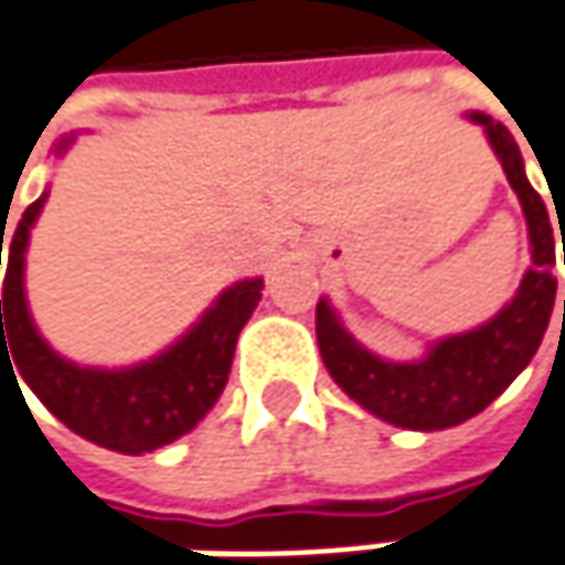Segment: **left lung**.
Listing matches in <instances>:
<instances>
[{
  "mask_svg": "<svg viewBox=\"0 0 565 565\" xmlns=\"http://www.w3.org/2000/svg\"><path fill=\"white\" fill-rule=\"evenodd\" d=\"M473 120L486 127L489 143L502 159V169L524 207L531 230L534 265L524 275L512 303L480 329L438 342L431 354L418 364L381 361L377 354L361 349L339 326L326 300L316 307V339L335 383L367 413L381 415L390 425L415 428V431L450 428L482 413L537 354L556 300V278H553L556 246H553L547 207L524 175V162L512 134L492 117L473 115Z\"/></svg>",
  "mask_w": 565,
  "mask_h": 565,
  "instance_id": "8db88e82",
  "label": "left lung"
}]
</instances>
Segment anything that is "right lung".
Listing matches in <instances>:
<instances>
[{
  "label": "right lung",
  "mask_w": 565,
  "mask_h": 565,
  "mask_svg": "<svg viewBox=\"0 0 565 565\" xmlns=\"http://www.w3.org/2000/svg\"><path fill=\"white\" fill-rule=\"evenodd\" d=\"M66 143L70 140H63L60 147ZM41 207L44 198H38L21 214L12 243H6L9 262L0 300V364L9 361L11 367V358L15 356L12 377L18 373L66 428L102 448L147 454L175 441L179 435L191 431L220 399L230 377L236 339L249 322L252 310L258 307L265 284L255 278L230 287L179 345L152 358L150 364L130 371L76 367L44 345L24 307V249L31 223L38 220Z\"/></svg>",
  "instance_id": "right-lung-1"
}]
</instances>
